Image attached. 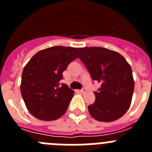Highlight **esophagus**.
<instances>
[{
  "instance_id": "34e87169",
  "label": "esophagus",
  "mask_w": 152,
  "mask_h": 152,
  "mask_svg": "<svg viewBox=\"0 0 152 152\" xmlns=\"http://www.w3.org/2000/svg\"><path fill=\"white\" fill-rule=\"evenodd\" d=\"M80 92L81 93V94H85V93L87 92V91H86V89H85V88H83L82 90H80Z\"/></svg>"
}]
</instances>
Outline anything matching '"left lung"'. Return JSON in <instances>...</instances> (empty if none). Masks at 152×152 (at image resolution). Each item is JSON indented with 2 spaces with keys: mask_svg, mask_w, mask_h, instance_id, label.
I'll return each mask as SVG.
<instances>
[{
  "mask_svg": "<svg viewBox=\"0 0 152 152\" xmlns=\"http://www.w3.org/2000/svg\"><path fill=\"white\" fill-rule=\"evenodd\" d=\"M77 50L93 80L101 84L94 103L88 107L91 116L100 122L117 120L131 105L135 83L130 64L119 52L102 47Z\"/></svg>",
  "mask_w": 152,
  "mask_h": 152,
  "instance_id": "obj_1",
  "label": "left lung"
}]
</instances>
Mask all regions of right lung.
<instances>
[{
    "instance_id": "right-lung-1",
    "label": "right lung",
    "mask_w": 152,
    "mask_h": 152,
    "mask_svg": "<svg viewBox=\"0 0 152 152\" xmlns=\"http://www.w3.org/2000/svg\"><path fill=\"white\" fill-rule=\"evenodd\" d=\"M78 58L77 48L53 46L39 51L25 65L20 91L28 111L34 117L52 121L68 110L74 91L60 84L62 73Z\"/></svg>"
}]
</instances>
